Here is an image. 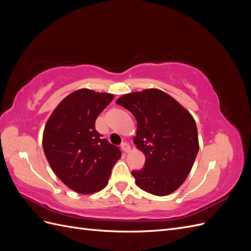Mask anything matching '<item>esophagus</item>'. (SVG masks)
I'll return each mask as SVG.
<instances>
[{
  "mask_svg": "<svg viewBox=\"0 0 251 251\" xmlns=\"http://www.w3.org/2000/svg\"><path fill=\"white\" fill-rule=\"evenodd\" d=\"M121 150H123L124 153H128V151H131V147H130V144L126 143V142H124L123 144H121Z\"/></svg>",
  "mask_w": 251,
  "mask_h": 251,
  "instance_id": "obj_1",
  "label": "esophagus"
}]
</instances>
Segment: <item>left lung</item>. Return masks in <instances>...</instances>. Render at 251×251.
<instances>
[{
  "label": "left lung",
  "instance_id": "obj_1",
  "mask_svg": "<svg viewBox=\"0 0 251 251\" xmlns=\"http://www.w3.org/2000/svg\"><path fill=\"white\" fill-rule=\"evenodd\" d=\"M137 120L136 148L146 156L144 168L133 171L136 184L155 196L174 193L185 181L199 151L194 117L158 89L125 94L116 100Z\"/></svg>",
  "mask_w": 251,
  "mask_h": 251
}]
</instances>
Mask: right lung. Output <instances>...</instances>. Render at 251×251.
<instances>
[{
	"label": "right lung",
	"mask_w": 251,
	"mask_h": 251,
	"mask_svg": "<svg viewBox=\"0 0 251 251\" xmlns=\"http://www.w3.org/2000/svg\"><path fill=\"white\" fill-rule=\"evenodd\" d=\"M114 95L89 89L74 91L58 103L43 134L45 156L72 191L89 195L108 184L120 150L95 130V120Z\"/></svg>",
	"instance_id": "right-lung-1"
}]
</instances>
